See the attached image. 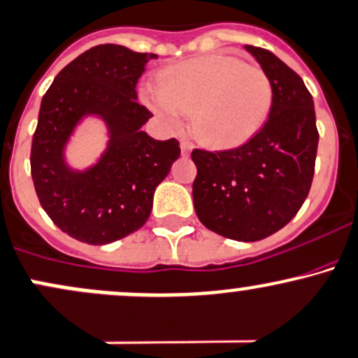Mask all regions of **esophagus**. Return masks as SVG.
Segmentation results:
<instances>
[{
	"instance_id": "1",
	"label": "esophagus",
	"mask_w": 358,
	"mask_h": 358,
	"mask_svg": "<svg viewBox=\"0 0 358 358\" xmlns=\"http://www.w3.org/2000/svg\"><path fill=\"white\" fill-rule=\"evenodd\" d=\"M192 149H194V144H192L188 139H182V155L188 156L192 152Z\"/></svg>"
}]
</instances>
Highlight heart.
Listing matches in <instances>:
<instances>
[{"instance_id": "heart-1", "label": "heart", "mask_w": 358, "mask_h": 358, "mask_svg": "<svg viewBox=\"0 0 358 358\" xmlns=\"http://www.w3.org/2000/svg\"><path fill=\"white\" fill-rule=\"evenodd\" d=\"M146 100L173 122L178 110L194 113L199 139L231 148L260 131L272 108L273 88L258 66L227 54H207L164 69L161 92L149 90Z\"/></svg>"}]
</instances>
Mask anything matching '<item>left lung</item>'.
I'll use <instances>...</instances> for the list:
<instances>
[{
	"mask_svg": "<svg viewBox=\"0 0 358 358\" xmlns=\"http://www.w3.org/2000/svg\"><path fill=\"white\" fill-rule=\"evenodd\" d=\"M245 49L272 81L268 120L239 148L194 149L192 194L207 229L236 241H260L292 221L304 203L320 134L313 96L299 74L270 50Z\"/></svg>",
	"mask_w": 358,
	"mask_h": 358,
	"instance_id": "1",
	"label": "left lung"
}]
</instances>
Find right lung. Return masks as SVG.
<instances>
[{
    "label": "right lung",
    "mask_w": 358,
    "mask_h": 358,
    "mask_svg": "<svg viewBox=\"0 0 358 358\" xmlns=\"http://www.w3.org/2000/svg\"><path fill=\"white\" fill-rule=\"evenodd\" d=\"M156 57L117 44L92 47L59 71L42 98L30 149L34 187L52 222L78 241L107 245L141 229L156 187L178 159L175 137L156 141L141 131L152 113L136 100V85ZM85 113L107 121L113 139L96 167L73 173L62 148Z\"/></svg>",
    "instance_id": "obj_1"
}]
</instances>
